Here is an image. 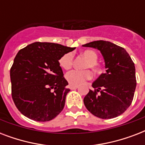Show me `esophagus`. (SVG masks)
I'll use <instances>...</instances> for the list:
<instances>
[{
	"instance_id": "1",
	"label": "esophagus",
	"mask_w": 145,
	"mask_h": 145,
	"mask_svg": "<svg viewBox=\"0 0 145 145\" xmlns=\"http://www.w3.org/2000/svg\"><path fill=\"white\" fill-rule=\"evenodd\" d=\"M69 88L71 89H76L78 88V86H74V85H69Z\"/></svg>"
}]
</instances>
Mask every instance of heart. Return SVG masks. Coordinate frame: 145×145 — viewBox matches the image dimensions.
I'll return each mask as SVG.
<instances>
[{"instance_id": "b5f03b06", "label": "heart", "mask_w": 145, "mask_h": 145, "mask_svg": "<svg viewBox=\"0 0 145 145\" xmlns=\"http://www.w3.org/2000/svg\"><path fill=\"white\" fill-rule=\"evenodd\" d=\"M82 55L86 59H88V61H86V63L84 65V68H91L95 73H99L101 71V66L99 65V64L97 63L98 55L95 51L86 50L82 52ZM73 59L74 57L72 53L71 52L65 53L59 59V65L65 70H68L72 67ZM91 77H92V74L90 71L88 69L71 71L65 75L67 81L71 85H74V86H78L84 84L86 80L90 79Z\"/></svg>"}]
</instances>
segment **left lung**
Masks as SVG:
<instances>
[{"instance_id":"1","label":"left lung","mask_w":145,"mask_h":145,"mask_svg":"<svg viewBox=\"0 0 145 145\" xmlns=\"http://www.w3.org/2000/svg\"><path fill=\"white\" fill-rule=\"evenodd\" d=\"M100 50L106 72L93 83L94 90L84 97V105L94 116L101 119L114 118L130 106L135 87V64L126 50L111 42L96 40L83 45Z\"/></svg>"}]
</instances>
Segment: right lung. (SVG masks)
Instances as JSON below:
<instances>
[{"label":"right lung","instance_id":"1","mask_svg":"<svg viewBox=\"0 0 145 145\" xmlns=\"http://www.w3.org/2000/svg\"><path fill=\"white\" fill-rule=\"evenodd\" d=\"M74 47L35 42L18 52L10 68L12 98L28 118L46 122L63 110L70 91L59 60Z\"/></svg>","mask_w":145,"mask_h":145}]
</instances>
